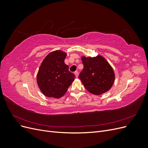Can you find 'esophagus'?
Here are the masks:
<instances>
[{"mask_svg":"<svg viewBox=\"0 0 148 148\" xmlns=\"http://www.w3.org/2000/svg\"><path fill=\"white\" fill-rule=\"evenodd\" d=\"M74 74L75 75L76 78H78V71H75V72L74 73Z\"/></svg>","mask_w":148,"mask_h":148,"instance_id":"obj_1","label":"esophagus"}]
</instances>
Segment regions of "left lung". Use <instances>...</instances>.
<instances>
[{"mask_svg": "<svg viewBox=\"0 0 148 148\" xmlns=\"http://www.w3.org/2000/svg\"><path fill=\"white\" fill-rule=\"evenodd\" d=\"M84 68L79 78L87 90L95 95H101L108 91L115 81L112 67L104 57H82Z\"/></svg>", "mask_w": 148, "mask_h": 148, "instance_id": "1", "label": "left lung"}]
</instances>
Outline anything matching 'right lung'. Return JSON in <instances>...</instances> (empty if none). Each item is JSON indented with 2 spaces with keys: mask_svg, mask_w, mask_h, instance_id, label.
<instances>
[{
  "mask_svg": "<svg viewBox=\"0 0 148 148\" xmlns=\"http://www.w3.org/2000/svg\"><path fill=\"white\" fill-rule=\"evenodd\" d=\"M66 53L51 52L44 58L37 74V83L44 95L56 99L63 96L74 81L75 76L64 62Z\"/></svg>",
  "mask_w": 148,
  "mask_h": 148,
  "instance_id": "right-lung-1",
  "label": "right lung"
}]
</instances>
